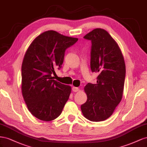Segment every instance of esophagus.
<instances>
[{
	"label": "esophagus",
	"mask_w": 147,
	"mask_h": 147,
	"mask_svg": "<svg viewBox=\"0 0 147 147\" xmlns=\"http://www.w3.org/2000/svg\"><path fill=\"white\" fill-rule=\"evenodd\" d=\"M72 90L73 91V92H78V90H79V89H78V87H72Z\"/></svg>",
	"instance_id": "esophagus-1"
}]
</instances>
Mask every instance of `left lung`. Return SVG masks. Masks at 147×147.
<instances>
[{
	"instance_id": "left-lung-1",
	"label": "left lung",
	"mask_w": 147,
	"mask_h": 147,
	"mask_svg": "<svg viewBox=\"0 0 147 147\" xmlns=\"http://www.w3.org/2000/svg\"><path fill=\"white\" fill-rule=\"evenodd\" d=\"M84 38L91 41L90 69L98 76L97 83L85 86L87 100L81 108L86 118L98 122L110 117L122 99L125 66L118 44L105 29L96 28Z\"/></svg>"
}]
</instances>
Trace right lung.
<instances>
[{
  "instance_id": "right-lung-1",
  "label": "right lung",
  "mask_w": 147,
  "mask_h": 147,
  "mask_svg": "<svg viewBox=\"0 0 147 147\" xmlns=\"http://www.w3.org/2000/svg\"><path fill=\"white\" fill-rule=\"evenodd\" d=\"M78 40L47 31L37 36L25 53L22 66V90L29 111L37 119L50 121L60 115L71 94L70 86L52 74L63 63L65 50Z\"/></svg>"
}]
</instances>
